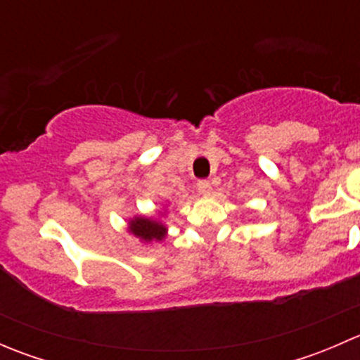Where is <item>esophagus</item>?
Listing matches in <instances>:
<instances>
[{
    "label": "esophagus",
    "mask_w": 360,
    "mask_h": 360,
    "mask_svg": "<svg viewBox=\"0 0 360 360\" xmlns=\"http://www.w3.org/2000/svg\"><path fill=\"white\" fill-rule=\"evenodd\" d=\"M197 188H198V191H200L202 195H209L210 191H212V186H210L209 181H198Z\"/></svg>",
    "instance_id": "1"
}]
</instances>
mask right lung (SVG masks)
<instances>
[{
  "label": "right lung",
  "instance_id": "obj_1",
  "mask_svg": "<svg viewBox=\"0 0 360 360\" xmlns=\"http://www.w3.org/2000/svg\"><path fill=\"white\" fill-rule=\"evenodd\" d=\"M129 231L136 235L139 240L146 242H160L165 238L167 228L157 219H150V217H134L129 223Z\"/></svg>",
  "mask_w": 360,
  "mask_h": 360
}]
</instances>
